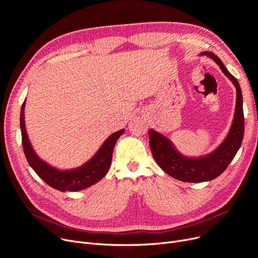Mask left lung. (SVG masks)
Here are the masks:
<instances>
[{
  "mask_svg": "<svg viewBox=\"0 0 258 258\" xmlns=\"http://www.w3.org/2000/svg\"><path fill=\"white\" fill-rule=\"evenodd\" d=\"M201 55H206L218 63L223 73L232 81L236 89L234 118L225 140L208 155L199 158H189L175 150L171 141L164 135L153 128L148 132L152 154L157 164L170 177L190 183L211 181L222 174L239 150L245 132L242 95L237 79L229 73L222 60L212 52H202Z\"/></svg>",
  "mask_w": 258,
  "mask_h": 258,
  "instance_id": "8db88e82",
  "label": "left lung"
}]
</instances>
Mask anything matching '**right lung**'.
Wrapping results in <instances>:
<instances>
[{
    "instance_id": "obj_1",
    "label": "right lung",
    "mask_w": 258,
    "mask_h": 258,
    "mask_svg": "<svg viewBox=\"0 0 258 258\" xmlns=\"http://www.w3.org/2000/svg\"><path fill=\"white\" fill-rule=\"evenodd\" d=\"M25 103L26 99L21 108L20 119L22 144L27 161H28L29 165L33 168L40 179L44 180L52 188L64 192L78 191L81 190V189L88 188L104 177L111 166L114 146L119 137L124 133V130H120L116 133H113L103 142L98 152L84 165L74 169L60 170L43 161L35 154L32 148L25 126Z\"/></svg>"
}]
</instances>
